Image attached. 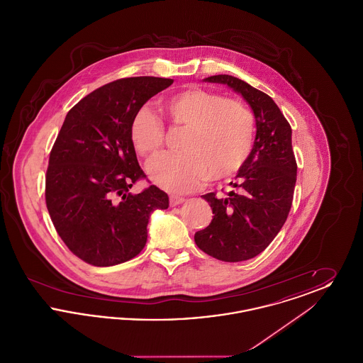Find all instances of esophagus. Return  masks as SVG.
Returning <instances> with one entry per match:
<instances>
[{
    "instance_id": "1",
    "label": "esophagus",
    "mask_w": 363,
    "mask_h": 363,
    "mask_svg": "<svg viewBox=\"0 0 363 363\" xmlns=\"http://www.w3.org/2000/svg\"><path fill=\"white\" fill-rule=\"evenodd\" d=\"M169 200H170V206H172V207H175V206H178V204H182V203L185 201L184 197L177 196V194H170Z\"/></svg>"
}]
</instances>
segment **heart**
<instances>
[{
    "label": "heart",
    "mask_w": 363,
    "mask_h": 363,
    "mask_svg": "<svg viewBox=\"0 0 363 363\" xmlns=\"http://www.w3.org/2000/svg\"><path fill=\"white\" fill-rule=\"evenodd\" d=\"M162 110L175 128L186 132L181 152L164 154L148 167L152 182L173 193L200 188L209 178L225 179L238 173L255 144L256 121L241 101L203 88H186L167 95ZM130 143L141 159L151 160L163 148L162 120L143 107L129 128Z\"/></svg>",
    "instance_id": "1"
}]
</instances>
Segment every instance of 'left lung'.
<instances>
[{
  "label": "left lung",
  "instance_id": "8db88e82",
  "mask_svg": "<svg viewBox=\"0 0 363 363\" xmlns=\"http://www.w3.org/2000/svg\"><path fill=\"white\" fill-rule=\"evenodd\" d=\"M227 84L250 104L257 133L253 150L237 174L233 189L219 197H203L212 208V220L194 234L196 245L215 259L238 262L253 259L274 241L293 204L296 160L291 126L269 95L228 74L206 79Z\"/></svg>",
  "mask_w": 363,
  "mask_h": 363
}]
</instances>
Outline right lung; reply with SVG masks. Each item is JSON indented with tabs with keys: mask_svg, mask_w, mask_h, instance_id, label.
I'll return each instance as SVG.
<instances>
[{
	"mask_svg": "<svg viewBox=\"0 0 363 363\" xmlns=\"http://www.w3.org/2000/svg\"><path fill=\"white\" fill-rule=\"evenodd\" d=\"M173 82L140 76L107 83L74 104L58 132L46 172V207L61 240L86 264L111 267L136 257L147 242L150 213L169 207V196L155 185L130 193L147 175L129 128L143 104Z\"/></svg>",
	"mask_w": 363,
	"mask_h": 363,
	"instance_id": "add662e5",
	"label": "right lung"
}]
</instances>
